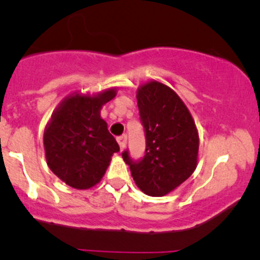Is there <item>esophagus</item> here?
Returning a JSON list of instances; mask_svg holds the SVG:
<instances>
[{
    "label": "esophagus",
    "instance_id": "34e87169",
    "mask_svg": "<svg viewBox=\"0 0 260 260\" xmlns=\"http://www.w3.org/2000/svg\"><path fill=\"white\" fill-rule=\"evenodd\" d=\"M117 142H118V144H120L121 149L126 148V144H127V136H126V134H122V136L117 137Z\"/></svg>",
    "mask_w": 260,
    "mask_h": 260
}]
</instances>
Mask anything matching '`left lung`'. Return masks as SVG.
I'll use <instances>...</instances> for the list:
<instances>
[{
	"label": "left lung",
	"mask_w": 260,
	"mask_h": 260,
	"mask_svg": "<svg viewBox=\"0 0 260 260\" xmlns=\"http://www.w3.org/2000/svg\"><path fill=\"white\" fill-rule=\"evenodd\" d=\"M147 149L140 161L123 151L137 187L145 194L164 197L194 172L199 136L194 120L182 99L170 86L149 80L137 90Z\"/></svg>",
	"instance_id": "1"
}]
</instances>
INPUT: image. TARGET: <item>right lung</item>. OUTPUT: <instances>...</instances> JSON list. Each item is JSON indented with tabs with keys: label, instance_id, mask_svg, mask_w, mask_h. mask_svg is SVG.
<instances>
[{
	"label": "right lung",
	"instance_id": "obj_1",
	"mask_svg": "<svg viewBox=\"0 0 260 260\" xmlns=\"http://www.w3.org/2000/svg\"><path fill=\"white\" fill-rule=\"evenodd\" d=\"M117 94L110 88L96 94L73 92L56 107L44 131L47 166L62 182L89 189L105 175L117 142L101 118L100 110Z\"/></svg>",
	"mask_w": 260,
	"mask_h": 260
}]
</instances>
